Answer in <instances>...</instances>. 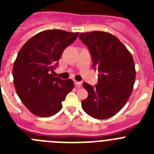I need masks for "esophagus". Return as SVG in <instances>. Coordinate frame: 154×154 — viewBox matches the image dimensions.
Segmentation results:
<instances>
[{
	"label": "esophagus",
	"mask_w": 154,
	"mask_h": 154,
	"mask_svg": "<svg viewBox=\"0 0 154 154\" xmlns=\"http://www.w3.org/2000/svg\"><path fill=\"white\" fill-rule=\"evenodd\" d=\"M74 82H75V86L77 87V88H80V87H82V82H77L76 80H75Z\"/></svg>",
	"instance_id": "obj_1"
}]
</instances>
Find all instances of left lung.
I'll return each instance as SVG.
<instances>
[{
    "label": "left lung",
    "mask_w": 154,
    "mask_h": 154,
    "mask_svg": "<svg viewBox=\"0 0 154 154\" xmlns=\"http://www.w3.org/2000/svg\"><path fill=\"white\" fill-rule=\"evenodd\" d=\"M79 38L89 48L92 69L99 71L96 86L82 84L89 96L82 101V107L95 119H108L119 112L131 96L136 79L133 56L116 37L108 32L80 33Z\"/></svg>",
    "instance_id": "8db88e82"
}]
</instances>
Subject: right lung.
Returning a JSON list of instances; mask_svg holds the SVG:
<instances>
[{
    "label": "right lung",
    "mask_w": 154,
    "mask_h": 154,
    "mask_svg": "<svg viewBox=\"0 0 154 154\" xmlns=\"http://www.w3.org/2000/svg\"><path fill=\"white\" fill-rule=\"evenodd\" d=\"M78 35L79 32L45 30L31 37L19 51L12 69L14 85L23 104L34 115H55L74 88L72 80L54 77L51 72Z\"/></svg>",
    "instance_id": "obj_1"
}]
</instances>
